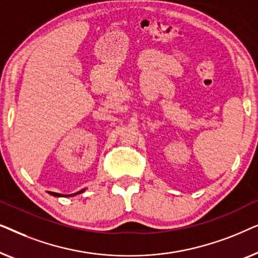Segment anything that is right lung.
I'll use <instances>...</instances> for the list:
<instances>
[{"label": "right lung", "instance_id": "add662e5", "mask_svg": "<svg viewBox=\"0 0 258 258\" xmlns=\"http://www.w3.org/2000/svg\"><path fill=\"white\" fill-rule=\"evenodd\" d=\"M84 190H86V189H82V190H80V191H77V192H75V194H70V195H62V194H57V192H51V191H49V194H50V195H52V196H55V197H62V196L70 197V196H75V195H77V194H81V192H83Z\"/></svg>", "mask_w": 258, "mask_h": 258}]
</instances>
